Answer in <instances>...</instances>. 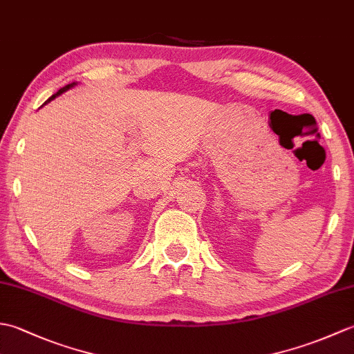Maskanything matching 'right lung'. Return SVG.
<instances>
[{
  "mask_svg": "<svg viewBox=\"0 0 354 354\" xmlns=\"http://www.w3.org/2000/svg\"><path fill=\"white\" fill-rule=\"evenodd\" d=\"M74 85H76V82H73V84H68V85H65L64 88H61V89H59V91H57L56 94H53V95L50 97V99H48L47 102H45L44 104H47V103H48V102H51L53 99H56V97H57V95H61L62 93H65V91H68V89H70V88H73ZM44 104H42V106H44Z\"/></svg>",
  "mask_w": 354,
  "mask_h": 354,
  "instance_id": "right-lung-1",
  "label": "right lung"
}]
</instances>
